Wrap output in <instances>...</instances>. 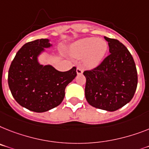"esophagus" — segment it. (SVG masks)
<instances>
[{
	"label": "esophagus",
	"instance_id": "34e87169",
	"mask_svg": "<svg viewBox=\"0 0 149 149\" xmlns=\"http://www.w3.org/2000/svg\"><path fill=\"white\" fill-rule=\"evenodd\" d=\"M76 72H77V74H78V75H79V74H82V73H83V71H82V69L79 67L77 68V70H76Z\"/></svg>",
	"mask_w": 149,
	"mask_h": 149
}]
</instances>
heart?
I'll list each match as a JSON object with an SVG mask.
<instances>
[{
	"label": "heart",
	"instance_id": "obj_1",
	"mask_svg": "<svg viewBox=\"0 0 149 149\" xmlns=\"http://www.w3.org/2000/svg\"><path fill=\"white\" fill-rule=\"evenodd\" d=\"M108 45L103 39L88 37L75 42L70 48V53L76 58H83L84 65L93 69L99 66L107 52Z\"/></svg>",
	"mask_w": 149,
	"mask_h": 149
}]
</instances>
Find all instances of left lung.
Wrapping results in <instances>:
<instances>
[{"label":"left lung","instance_id":"1","mask_svg":"<svg viewBox=\"0 0 149 149\" xmlns=\"http://www.w3.org/2000/svg\"><path fill=\"white\" fill-rule=\"evenodd\" d=\"M110 55L98 67L86 71L85 97L94 107L116 111L132 99L138 84L136 64L119 40L104 36Z\"/></svg>","mask_w":149,"mask_h":149}]
</instances>
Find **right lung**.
Masks as SVG:
<instances>
[{
	"label": "right lung",
	"instance_id": "1",
	"mask_svg": "<svg viewBox=\"0 0 149 149\" xmlns=\"http://www.w3.org/2000/svg\"><path fill=\"white\" fill-rule=\"evenodd\" d=\"M52 46L48 39L26 43L16 54L8 72V85L13 98L23 107L36 113L59 105L65 88L77 75L75 67L59 72L39 61V56Z\"/></svg>",
	"mask_w": 149,
	"mask_h": 149
}]
</instances>
